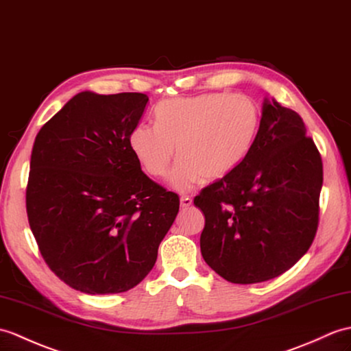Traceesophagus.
Listing matches in <instances>:
<instances>
[{
  "mask_svg": "<svg viewBox=\"0 0 351 351\" xmlns=\"http://www.w3.org/2000/svg\"><path fill=\"white\" fill-rule=\"evenodd\" d=\"M179 202H181V208L182 209L190 208L193 205V199L190 197V195H181V199H179Z\"/></svg>",
  "mask_w": 351,
  "mask_h": 351,
  "instance_id": "esophagus-1",
  "label": "esophagus"
}]
</instances>
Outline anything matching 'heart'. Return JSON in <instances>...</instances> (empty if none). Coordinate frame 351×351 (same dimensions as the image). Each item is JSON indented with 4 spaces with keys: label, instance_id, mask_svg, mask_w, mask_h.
<instances>
[{
    "label": "heart",
    "instance_id": "heart-1",
    "mask_svg": "<svg viewBox=\"0 0 351 351\" xmlns=\"http://www.w3.org/2000/svg\"><path fill=\"white\" fill-rule=\"evenodd\" d=\"M156 125L137 124L128 146L146 173L169 176L175 190L186 191L202 178L229 176L248 157L262 122L258 104L245 94L206 93L160 103Z\"/></svg>",
    "mask_w": 351,
    "mask_h": 351
}]
</instances>
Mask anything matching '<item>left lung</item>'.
Masks as SVG:
<instances>
[{"label": "left lung", "mask_w": 351, "mask_h": 351, "mask_svg": "<svg viewBox=\"0 0 351 351\" xmlns=\"http://www.w3.org/2000/svg\"><path fill=\"white\" fill-rule=\"evenodd\" d=\"M322 185V157L302 118L265 99L248 157L194 199L205 214V262L234 284L262 282L289 271L314 241Z\"/></svg>", "instance_id": "obj_1"}]
</instances>
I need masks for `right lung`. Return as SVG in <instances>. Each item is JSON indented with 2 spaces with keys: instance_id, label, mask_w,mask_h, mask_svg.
Returning a JSON list of instances; mask_svg holds the SVG:
<instances>
[{
  "instance_id": "obj_1",
  "label": "right lung",
  "mask_w": 351,
  "mask_h": 351,
  "mask_svg": "<svg viewBox=\"0 0 351 351\" xmlns=\"http://www.w3.org/2000/svg\"><path fill=\"white\" fill-rule=\"evenodd\" d=\"M148 100L141 93H79L32 146L31 232L52 272L88 295L137 286L178 215V195L151 181L128 146Z\"/></svg>"
}]
</instances>
